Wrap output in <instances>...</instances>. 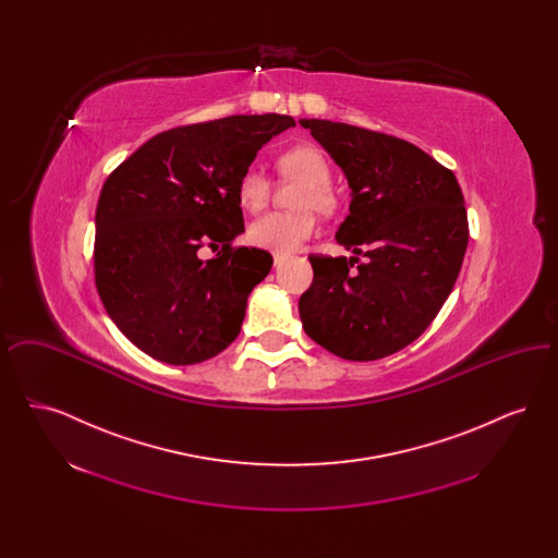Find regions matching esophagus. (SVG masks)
Segmentation results:
<instances>
[{
    "mask_svg": "<svg viewBox=\"0 0 558 558\" xmlns=\"http://www.w3.org/2000/svg\"><path fill=\"white\" fill-rule=\"evenodd\" d=\"M284 262V257L282 255H278V253H274V266H280Z\"/></svg>",
    "mask_w": 558,
    "mask_h": 558,
    "instance_id": "esophagus-1",
    "label": "esophagus"
}]
</instances>
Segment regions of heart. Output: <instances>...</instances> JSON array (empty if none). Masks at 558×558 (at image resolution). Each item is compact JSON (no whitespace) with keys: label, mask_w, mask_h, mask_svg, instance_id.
<instances>
[{"label":"heart","mask_w":558,"mask_h":558,"mask_svg":"<svg viewBox=\"0 0 558 558\" xmlns=\"http://www.w3.org/2000/svg\"><path fill=\"white\" fill-rule=\"evenodd\" d=\"M278 169L284 178L299 180L301 186L294 194L296 211H274L262 215L248 228V239L253 244L274 251L278 255H289L303 242L314 236L318 221L314 209L322 215H330L337 209L339 198L330 184L332 167L326 155L314 144H296L278 157ZM240 207L246 211H262L269 198V182L259 167H248L242 171L236 184Z\"/></svg>","instance_id":"obj_1"}]
</instances>
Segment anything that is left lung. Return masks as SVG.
<instances>
[{
  "label": "left lung",
  "mask_w": 558,
  "mask_h": 558,
  "mask_svg": "<svg viewBox=\"0 0 558 558\" xmlns=\"http://www.w3.org/2000/svg\"><path fill=\"white\" fill-rule=\"evenodd\" d=\"M299 123L351 187L337 242L366 257H310L303 328L343 360L387 357L425 332L456 284L469 244L462 190L450 169L405 140L324 119Z\"/></svg>",
  "instance_id": "obj_1"
}]
</instances>
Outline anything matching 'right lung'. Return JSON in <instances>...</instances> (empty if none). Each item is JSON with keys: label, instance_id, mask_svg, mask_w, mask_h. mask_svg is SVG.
I'll use <instances>...</instances> for the list:
<instances>
[{"label": "right lung", "instance_id": "1", "mask_svg": "<svg viewBox=\"0 0 558 558\" xmlns=\"http://www.w3.org/2000/svg\"><path fill=\"white\" fill-rule=\"evenodd\" d=\"M289 114H234L159 133L108 175L96 209L94 274L110 319L150 357L187 366L239 337L246 299L271 269L244 232L236 184ZM203 245L222 246L203 263Z\"/></svg>", "mask_w": 558, "mask_h": 558}]
</instances>
